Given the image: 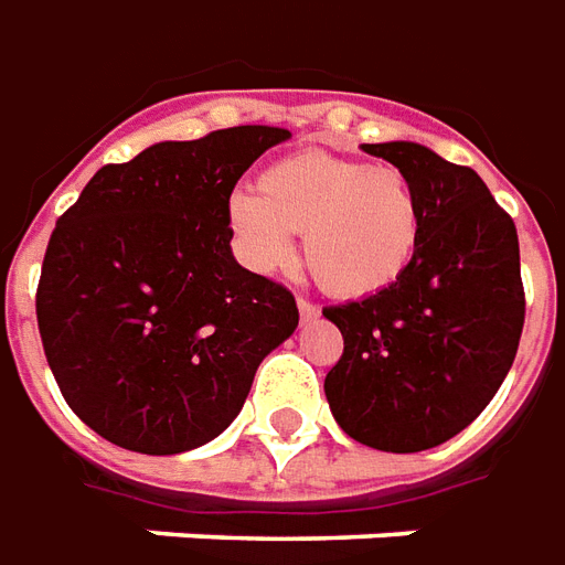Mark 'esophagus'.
Listing matches in <instances>:
<instances>
[{"instance_id": "34e87169", "label": "esophagus", "mask_w": 565, "mask_h": 565, "mask_svg": "<svg viewBox=\"0 0 565 565\" xmlns=\"http://www.w3.org/2000/svg\"><path fill=\"white\" fill-rule=\"evenodd\" d=\"M298 313H301V319H316L319 307L313 301H307V298H298Z\"/></svg>"}]
</instances>
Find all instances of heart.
<instances>
[{"instance_id":"heart-1","label":"heart","mask_w":565,"mask_h":565,"mask_svg":"<svg viewBox=\"0 0 565 565\" xmlns=\"http://www.w3.org/2000/svg\"><path fill=\"white\" fill-rule=\"evenodd\" d=\"M227 227L243 262L258 274L303 262L338 298H367L395 286L414 262L423 203L392 163H365L331 151H295L262 170L255 194L227 200Z\"/></svg>"}]
</instances>
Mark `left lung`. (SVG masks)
Listing matches in <instances>:
<instances>
[{
  "label": "left lung",
  "mask_w": 565,
  "mask_h": 565,
  "mask_svg": "<svg viewBox=\"0 0 565 565\" xmlns=\"http://www.w3.org/2000/svg\"><path fill=\"white\" fill-rule=\"evenodd\" d=\"M362 148L414 182L423 234L395 286L322 310L343 334L326 398L359 444L417 454L466 429L511 371L526 316L518 227L471 167L417 142Z\"/></svg>",
  "instance_id": "left-lung-1"
}]
</instances>
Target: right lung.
Here are the masks:
<instances>
[{
	"label": "right lung",
	"instance_id": "right-lung-1",
	"mask_svg": "<svg viewBox=\"0 0 565 565\" xmlns=\"http://www.w3.org/2000/svg\"><path fill=\"white\" fill-rule=\"evenodd\" d=\"M282 127H227L103 167L60 215L35 291L63 398L124 450L170 456L234 423L298 328L286 286L239 267L227 200Z\"/></svg>",
	"mask_w": 565,
	"mask_h": 565
}]
</instances>
